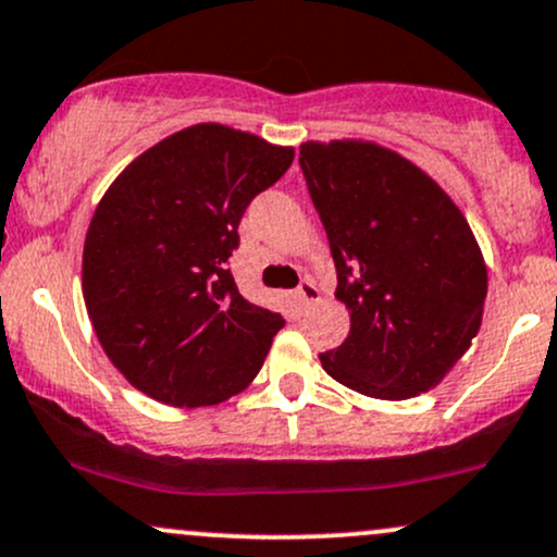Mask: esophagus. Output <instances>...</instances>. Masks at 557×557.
Returning <instances> with one entry per match:
<instances>
[{"label": "esophagus", "mask_w": 557, "mask_h": 557, "mask_svg": "<svg viewBox=\"0 0 557 557\" xmlns=\"http://www.w3.org/2000/svg\"><path fill=\"white\" fill-rule=\"evenodd\" d=\"M296 298H298V304H301V309L314 307V304L320 301V288H317V285L311 283V280H304V283L298 285Z\"/></svg>", "instance_id": "1"}]
</instances>
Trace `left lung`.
Wrapping results in <instances>:
<instances>
[{"label": "left lung", "instance_id": "8db88e82", "mask_svg": "<svg viewBox=\"0 0 557 557\" xmlns=\"http://www.w3.org/2000/svg\"><path fill=\"white\" fill-rule=\"evenodd\" d=\"M351 330L322 368L346 388L401 401L431 391L481 327L486 264L473 230L423 169L364 139L301 145Z\"/></svg>", "mask_w": 557, "mask_h": 557}]
</instances>
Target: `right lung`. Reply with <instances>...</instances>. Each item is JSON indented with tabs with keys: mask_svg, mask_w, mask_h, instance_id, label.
Here are the masks:
<instances>
[{
	"mask_svg": "<svg viewBox=\"0 0 557 557\" xmlns=\"http://www.w3.org/2000/svg\"><path fill=\"white\" fill-rule=\"evenodd\" d=\"M293 163V148L195 124L145 150L97 203L82 288L115 370L150 399L211 407L259 375L277 311L246 301L227 261L248 203Z\"/></svg>",
	"mask_w": 557,
	"mask_h": 557,
	"instance_id": "1",
	"label": "right lung"
}]
</instances>
